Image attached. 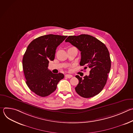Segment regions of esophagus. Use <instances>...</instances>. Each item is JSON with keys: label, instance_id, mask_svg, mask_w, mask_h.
Here are the masks:
<instances>
[{"label": "esophagus", "instance_id": "34e87169", "mask_svg": "<svg viewBox=\"0 0 133 133\" xmlns=\"http://www.w3.org/2000/svg\"><path fill=\"white\" fill-rule=\"evenodd\" d=\"M72 77V76L71 75H69V74H66L65 75V77H67L68 78H70Z\"/></svg>", "mask_w": 133, "mask_h": 133}]
</instances>
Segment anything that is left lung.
Returning a JSON list of instances; mask_svg holds the SVG:
<instances>
[{
  "instance_id": "left-lung-1",
  "label": "left lung",
  "mask_w": 133,
  "mask_h": 133,
  "mask_svg": "<svg viewBox=\"0 0 133 133\" xmlns=\"http://www.w3.org/2000/svg\"><path fill=\"white\" fill-rule=\"evenodd\" d=\"M81 51V66L90 68L89 75L83 78L76 76L79 83L75 90L84 98H90L98 94L105 86L111 67L108 50L105 45L92 36L82 34L69 36L65 41Z\"/></svg>"
}]
</instances>
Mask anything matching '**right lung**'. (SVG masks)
Masks as SVG:
<instances>
[{"mask_svg":"<svg viewBox=\"0 0 133 133\" xmlns=\"http://www.w3.org/2000/svg\"><path fill=\"white\" fill-rule=\"evenodd\" d=\"M67 36L49 34L33 40L28 46L23 58L26 83L37 95L46 97L57 88L64 78L63 74H53L48 69L49 61H54L56 50Z\"/></svg>","mask_w":133,"mask_h":133,"instance_id":"add662e5","label":"right lung"}]
</instances>
